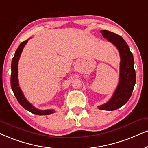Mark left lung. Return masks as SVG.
I'll return each mask as SVG.
<instances>
[{
    "instance_id": "obj_1",
    "label": "left lung",
    "mask_w": 148,
    "mask_h": 148,
    "mask_svg": "<svg viewBox=\"0 0 148 148\" xmlns=\"http://www.w3.org/2000/svg\"><path fill=\"white\" fill-rule=\"evenodd\" d=\"M102 36L118 49L120 54V74L119 84L111 99L107 103L98 106L100 110H115L127 103L132 95L136 83L134 58L128 45L121 36L107 30L100 31Z\"/></svg>"
}]
</instances>
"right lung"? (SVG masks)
Segmentation results:
<instances>
[{
    "label": "right lung",
    "instance_id": "1",
    "mask_svg": "<svg viewBox=\"0 0 148 148\" xmlns=\"http://www.w3.org/2000/svg\"><path fill=\"white\" fill-rule=\"evenodd\" d=\"M28 42V40L24 41L22 42L19 47H18L17 50L15 53L14 58H13L12 61V75H11V87L14 92V94L17 99L18 101L19 102L20 104L23 106L24 108L29 111L30 112L33 114H37V115H49V114H52L55 112L54 110H41L39 109L36 108L32 104L27 101L23 92H22L21 88L19 87V83H18V60L21 57V53L23 51L24 47Z\"/></svg>",
    "mask_w": 148,
    "mask_h": 148
}]
</instances>
